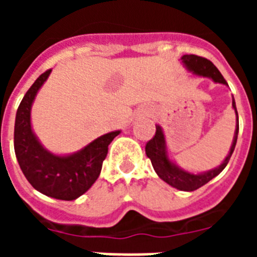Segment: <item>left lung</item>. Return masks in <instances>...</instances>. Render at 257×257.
<instances>
[{
	"label": "left lung",
	"mask_w": 257,
	"mask_h": 257,
	"mask_svg": "<svg viewBox=\"0 0 257 257\" xmlns=\"http://www.w3.org/2000/svg\"><path fill=\"white\" fill-rule=\"evenodd\" d=\"M180 63L187 68V70L192 72L196 76L207 77V78L212 79L215 83H221V85L228 86L224 77L219 72V69L207 59L197 55H183L180 58ZM231 106L234 109L237 122H235V131L230 149H229V153L225 157V160L222 161L217 167L207 170V171L193 172L180 167L176 163V161L170 156L163 128L160 124H156V135L145 145V153H147V157L151 158L152 166H153L156 174L160 176V179H162L165 183L171 185L172 188H176V189L183 190V192H193V190L201 188L202 185L207 184L213 178H216L217 175L225 169L231 154L234 152L235 144H237L238 131H239L237 106H235V100L233 96H231Z\"/></svg>",
	"instance_id": "1"
}]
</instances>
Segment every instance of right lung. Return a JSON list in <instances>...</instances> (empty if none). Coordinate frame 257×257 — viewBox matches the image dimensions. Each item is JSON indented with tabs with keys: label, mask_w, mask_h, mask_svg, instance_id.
Masks as SVG:
<instances>
[{
	"label": "right lung",
	"mask_w": 257,
	"mask_h": 257,
	"mask_svg": "<svg viewBox=\"0 0 257 257\" xmlns=\"http://www.w3.org/2000/svg\"><path fill=\"white\" fill-rule=\"evenodd\" d=\"M50 73L51 69L41 74L23 97L15 117L14 149L23 174L36 190L51 198L73 201L87 192L99 178L108 145L121 130L104 134L69 154H56L45 148L33 131L31 112Z\"/></svg>",
	"instance_id": "add662e5"
}]
</instances>
